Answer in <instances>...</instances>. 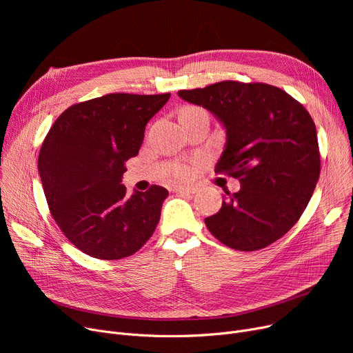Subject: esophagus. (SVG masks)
Here are the masks:
<instances>
[{"label": "esophagus", "instance_id": "esophagus-1", "mask_svg": "<svg viewBox=\"0 0 353 353\" xmlns=\"http://www.w3.org/2000/svg\"><path fill=\"white\" fill-rule=\"evenodd\" d=\"M174 192L180 194H196L197 189L193 186H176Z\"/></svg>", "mask_w": 353, "mask_h": 353}]
</instances>
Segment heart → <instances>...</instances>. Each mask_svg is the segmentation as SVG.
I'll use <instances>...</instances> for the list:
<instances>
[{
  "instance_id": "obj_1",
  "label": "heart",
  "mask_w": 353,
  "mask_h": 353,
  "mask_svg": "<svg viewBox=\"0 0 353 353\" xmlns=\"http://www.w3.org/2000/svg\"><path fill=\"white\" fill-rule=\"evenodd\" d=\"M201 113H206V111L200 108V107L189 105V107L181 110L180 116H196V114H201ZM189 174H190V169L188 165H179V167H176V170L173 172V176L176 179H186V177H189Z\"/></svg>"
}]
</instances>
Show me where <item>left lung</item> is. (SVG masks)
<instances>
[{
    "label": "left lung",
    "mask_w": 353,
    "mask_h": 353,
    "mask_svg": "<svg viewBox=\"0 0 353 353\" xmlns=\"http://www.w3.org/2000/svg\"><path fill=\"white\" fill-rule=\"evenodd\" d=\"M223 123L228 143L214 172L240 180L221 209L205 219L230 249L253 252L286 234L305 212L321 174V153L307 110L266 83L219 81L180 90Z\"/></svg>",
    "instance_id": "obj_1"
}]
</instances>
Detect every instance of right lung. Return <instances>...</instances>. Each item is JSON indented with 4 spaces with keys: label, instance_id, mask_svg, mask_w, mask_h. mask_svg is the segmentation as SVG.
<instances>
[{
    "label": "right lung",
    "instance_id": "1",
    "mask_svg": "<svg viewBox=\"0 0 353 353\" xmlns=\"http://www.w3.org/2000/svg\"><path fill=\"white\" fill-rule=\"evenodd\" d=\"M169 99L113 92L70 105L51 125L39 156L43 189L55 223L83 253L117 261L154 233L169 192L152 184L128 196L121 177Z\"/></svg>",
    "mask_w": 353,
    "mask_h": 353
}]
</instances>
